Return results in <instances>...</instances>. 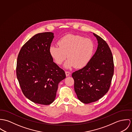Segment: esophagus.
Returning a JSON list of instances; mask_svg holds the SVG:
<instances>
[{"label":"esophagus","instance_id":"obj_1","mask_svg":"<svg viewBox=\"0 0 132 132\" xmlns=\"http://www.w3.org/2000/svg\"><path fill=\"white\" fill-rule=\"evenodd\" d=\"M65 74H66V76H69L71 74V73L69 71H65Z\"/></svg>","mask_w":132,"mask_h":132}]
</instances>
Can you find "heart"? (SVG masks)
Returning <instances> with one entry per match:
<instances>
[{"instance_id":"b5f03b06","label":"heart","mask_w":132,"mask_h":132,"mask_svg":"<svg viewBox=\"0 0 132 132\" xmlns=\"http://www.w3.org/2000/svg\"><path fill=\"white\" fill-rule=\"evenodd\" d=\"M58 46H50L51 56L58 65H61L66 60V68L75 67L81 68L86 66L92 57L94 44L92 40L78 35L69 34L61 37L58 42Z\"/></svg>"}]
</instances>
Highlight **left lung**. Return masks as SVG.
Wrapping results in <instances>:
<instances>
[{
	"mask_svg": "<svg viewBox=\"0 0 132 132\" xmlns=\"http://www.w3.org/2000/svg\"><path fill=\"white\" fill-rule=\"evenodd\" d=\"M98 40V47L88 64L72 74L74 90L81 102H94L108 91L114 73L111 51L107 43L93 33Z\"/></svg>",
	"mask_w": 132,
	"mask_h": 132,
	"instance_id": "1",
	"label": "left lung"
}]
</instances>
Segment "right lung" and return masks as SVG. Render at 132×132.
<instances>
[{
    "label": "right lung",
    "instance_id": "1",
    "mask_svg": "<svg viewBox=\"0 0 132 132\" xmlns=\"http://www.w3.org/2000/svg\"><path fill=\"white\" fill-rule=\"evenodd\" d=\"M54 37L48 32L35 35L23 45L17 58L16 77L23 94L42 105L54 102L58 84L66 77L50 54Z\"/></svg>",
    "mask_w": 132,
    "mask_h": 132
}]
</instances>
